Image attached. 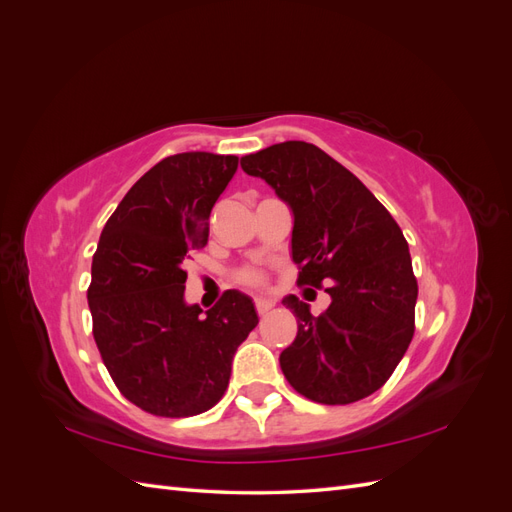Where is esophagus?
<instances>
[{
    "instance_id": "esophagus-1",
    "label": "esophagus",
    "mask_w": 512,
    "mask_h": 512,
    "mask_svg": "<svg viewBox=\"0 0 512 512\" xmlns=\"http://www.w3.org/2000/svg\"><path fill=\"white\" fill-rule=\"evenodd\" d=\"M273 305H275V303H273L271 299H262V297H258V299H256V312H258L260 316H262V314H267Z\"/></svg>"
}]
</instances>
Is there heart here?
<instances>
[{
	"mask_svg": "<svg viewBox=\"0 0 512 512\" xmlns=\"http://www.w3.org/2000/svg\"><path fill=\"white\" fill-rule=\"evenodd\" d=\"M241 280L245 284H250V286H260L262 284V275L258 271H243L241 273Z\"/></svg>",
	"mask_w": 512,
	"mask_h": 512,
	"instance_id": "obj_1",
	"label": "heart"
}]
</instances>
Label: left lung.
Masks as SVG:
<instances>
[{
    "mask_svg": "<svg viewBox=\"0 0 512 512\" xmlns=\"http://www.w3.org/2000/svg\"><path fill=\"white\" fill-rule=\"evenodd\" d=\"M241 168L292 211L299 284H331V305L320 316L294 294L282 299L299 324L280 354L286 380L329 406L378 391L414 335L418 286L404 232L348 168L312 143L271 145L243 156Z\"/></svg>",
    "mask_w": 512,
    "mask_h": 512,
    "instance_id": "8db88e82",
    "label": "left lung"
}]
</instances>
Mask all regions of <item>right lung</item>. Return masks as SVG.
<instances>
[{
	"label": "right lung",
	"mask_w": 512,
	"mask_h": 512,
	"mask_svg": "<svg viewBox=\"0 0 512 512\" xmlns=\"http://www.w3.org/2000/svg\"><path fill=\"white\" fill-rule=\"evenodd\" d=\"M237 156L185 151L138 179L108 218L91 262L94 337L121 395L156 416H194L222 399L232 356L258 324L252 297L226 290L203 314L185 301L183 262L207 245Z\"/></svg>",
	"instance_id": "1"
}]
</instances>
